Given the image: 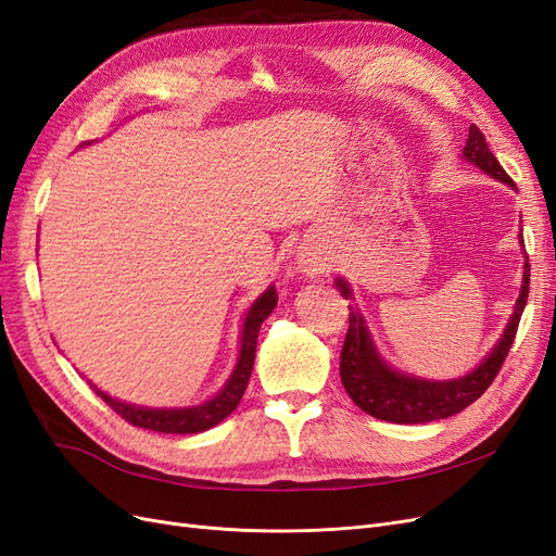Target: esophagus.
Masks as SVG:
<instances>
[{"instance_id": "1", "label": "esophagus", "mask_w": 556, "mask_h": 556, "mask_svg": "<svg viewBox=\"0 0 556 556\" xmlns=\"http://www.w3.org/2000/svg\"><path fill=\"white\" fill-rule=\"evenodd\" d=\"M296 264H299V271L308 276V278H317L319 274H325L327 268V257L319 252L317 248L313 245H301L299 250V257H296Z\"/></svg>"}]
</instances>
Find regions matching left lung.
Instances as JSON below:
<instances>
[{"instance_id": "obj_1", "label": "left lung", "mask_w": 556, "mask_h": 556, "mask_svg": "<svg viewBox=\"0 0 556 556\" xmlns=\"http://www.w3.org/2000/svg\"><path fill=\"white\" fill-rule=\"evenodd\" d=\"M462 160L478 166L480 172H484L486 176L503 185H508L510 190L517 192L515 182L506 172H503L498 160L490 153L484 134L476 125H470L468 129V139L462 150ZM517 237H519V243L525 245L521 233H517ZM336 290H339L341 296L345 299H355L350 282L343 276L336 278ZM527 294H529V257L525 252L519 296L515 301L513 315L508 319L506 329H503L501 339L478 362V366H473L468 374L452 380L419 378V376L403 374L392 364H387L376 348L371 329H368L357 304L348 306L350 329L341 352V380H343L345 392L364 413L394 425H422V422H433V419H443V417L462 413L476 399H480L486 387H490L492 380L496 378L498 368L513 345L519 317L525 313Z\"/></svg>"}]
</instances>
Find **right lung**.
I'll return each mask as SVG.
<instances>
[{
	"instance_id": "1",
	"label": "right lung",
	"mask_w": 556,
	"mask_h": 556,
	"mask_svg": "<svg viewBox=\"0 0 556 556\" xmlns=\"http://www.w3.org/2000/svg\"><path fill=\"white\" fill-rule=\"evenodd\" d=\"M88 143H80L78 148H86ZM278 304V294L274 285L252 301L250 308L243 315V325L239 331V355L237 364H233V371L227 378V382L217 390L213 396L206 401L197 403V406H185V408H148V406H137V403L121 401L104 390H99L94 382L88 380V384L94 390L97 396H102L109 406L125 417L129 425L141 427L148 431H160V433H201L215 425H220L225 417L233 413V408L239 406V401L245 392L250 374H252V364H255V348H257V336L260 327L264 319L271 315V311Z\"/></svg>"
}]
</instances>
